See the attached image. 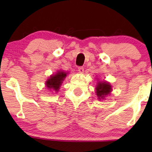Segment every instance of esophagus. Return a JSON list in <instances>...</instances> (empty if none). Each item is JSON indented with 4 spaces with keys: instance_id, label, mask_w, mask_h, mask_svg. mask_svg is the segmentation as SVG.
<instances>
[{
    "instance_id": "obj_1",
    "label": "esophagus",
    "mask_w": 152,
    "mask_h": 152,
    "mask_svg": "<svg viewBox=\"0 0 152 152\" xmlns=\"http://www.w3.org/2000/svg\"><path fill=\"white\" fill-rule=\"evenodd\" d=\"M78 71L80 74H83V71H84V69H83V66H80V67L78 68Z\"/></svg>"
}]
</instances>
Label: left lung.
<instances>
[{"label":"left lung","instance_id":"1","mask_svg":"<svg viewBox=\"0 0 152 152\" xmlns=\"http://www.w3.org/2000/svg\"><path fill=\"white\" fill-rule=\"evenodd\" d=\"M112 91L111 86L109 83L106 81H99L96 87V93L99 100L104 99L107 95L110 94Z\"/></svg>","mask_w":152,"mask_h":152}]
</instances>
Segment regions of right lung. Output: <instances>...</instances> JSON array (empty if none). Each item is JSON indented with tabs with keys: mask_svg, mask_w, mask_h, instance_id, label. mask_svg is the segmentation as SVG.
Returning a JSON list of instances; mask_svg holds the SVG:
<instances>
[{
	"mask_svg": "<svg viewBox=\"0 0 152 152\" xmlns=\"http://www.w3.org/2000/svg\"><path fill=\"white\" fill-rule=\"evenodd\" d=\"M68 73L64 72L62 71H57L56 74L51 75L49 78L46 81V86L49 89L53 90L54 91H58L59 88L61 86V83L65 79Z\"/></svg>",
	"mask_w": 152,
	"mask_h": 152,
	"instance_id": "1",
	"label": "right lung"
}]
</instances>
